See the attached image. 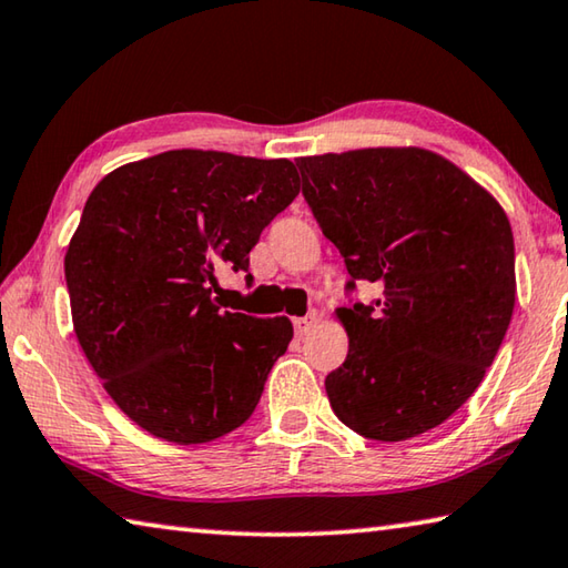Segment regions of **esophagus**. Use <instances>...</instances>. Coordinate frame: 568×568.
I'll use <instances>...</instances> for the list:
<instances>
[{"label": "esophagus", "mask_w": 568, "mask_h": 568, "mask_svg": "<svg viewBox=\"0 0 568 568\" xmlns=\"http://www.w3.org/2000/svg\"><path fill=\"white\" fill-rule=\"evenodd\" d=\"M317 323V313H307L305 317H295L293 320V325H295V333L301 335V337H305L307 333H311L313 329V325Z\"/></svg>", "instance_id": "34e87169"}]
</instances>
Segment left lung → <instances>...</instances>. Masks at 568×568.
Instances as JSON below:
<instances>
[{
    "label": "left lung",
    "instance_id": "8db88e82",
    "mask_svg": "<svg viewBox=\"0 0 568 568\" xmlns=\"http://www.w3.org/2000/svg\"><path fill=\"white\" fill-rule=\"evenodd\" d=\"M303 195L373 305L337 307L349 337L325 377L357 435L402 442L449 419L479 387L517 295L514 235L494 195L417 146L297 159Z\"/></svg>",
    "mask_w": 568,
    "mask_h": 568
}]
</instances>
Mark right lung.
Instances as JSON below:
<instances>
[{
	"instance_id": "right-lung-1",
	"label": "right lung",
	"mask_w": 568,
	"mask_h": 568,
	"mask_svg": "<svg viewBox=\"0 0 568 568\" xmlns=\"http://www.w3.org/2000/svg\"><path fill=\"white\" fill-rule=\"evenodd\" d=\"M297 193L293 161L201 149L126 163L91 191L64 255L71 320L109 397L149 435L203 445L253 415L293 323L221 311L215 271H248Z\"/></svg>"
}]
</instances>
